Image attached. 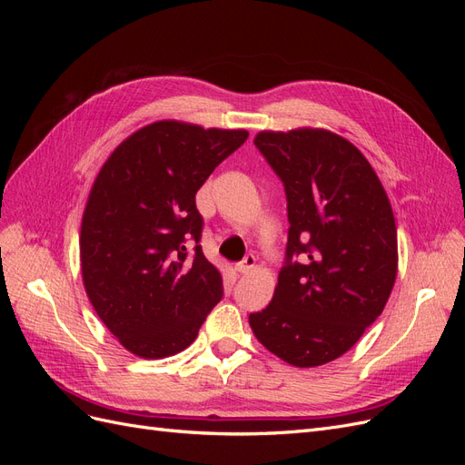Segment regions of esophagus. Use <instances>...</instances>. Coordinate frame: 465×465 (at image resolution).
I'll list each match as a JSON object with an SVG mask.
<instances>
[{"label": "esophagus", "mask_w": 465, "mask_h": 465, "mask_svg": "<svg viewBox=\"0 0 465 465\" xmlns=\"http://www.w3.org/2000/svg\"><path fill=\"white\" fill-rule=\"evenodd\" d=\"M254 265H256V258L252 256V254H248L242 262L236 263L234 270H236L238 273H241V275H244V273H250L252 270H254Z\"/></svg>", "instance_id": "1"}]
</instances>
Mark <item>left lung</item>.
<instances>
[{"mask_svg": "<svg viewBox=\"0 0 465 465\" xmlns=\"http://www.w3.org/2000/svg\"><path fill=\"white\" fill-rule=\"evenodd\" d=\"M254 145L285 186L289 238L273 299L250 328L292 367H320L382 314L398 273L396 219L374 168L341 135L260 132Z\"/></svg>", "mask_w": 465, "mask_h": 465, "instance_id": "left-lung-1", "label": "left lung"}]
</instances>
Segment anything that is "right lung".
Returning a JSON list of instances; mask_svg holds the SVG:
<instances>
[{
    "label": "right lung",
    "mask_w": 465,
    "mask_h": 465,
    "mask_svg": "<svg viewBox=\"0 0 465 465\" xmlns=\"http://www.w3.org/2000/svg\"><path fill=\"white\" fill-rule=\"evenodd\" d=\"M246 139V130L161 120L124 139L98 173L81 223L83 285L130 353H180L221 301V273L200 246L195 193Z\"/></svg>",
    "instance_id": "right-lung-1"
}]
</instances>
